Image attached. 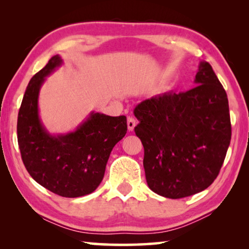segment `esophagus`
Segmentation results:
<instances>
[{
  "instance_id": "obj_1",
  "label": "esophagus",
  "mask_w": 249,
  "mask_h": 249,
  "mask_svg": "<svg viewBox=\"0 0 249 249\" xmlns=\"http://www.w3.org/2000/svg\"><path fill=\"white\" fill-rule=\"evenodd\" d=\"M136 120L133 119V117L128 116L127 117V127H128V130H133L135 128V126H136Z\"/></svg>"
}]
</instances>
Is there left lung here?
Here are the masks:
<instances>
[{"label": "left lung", "mask_w": 249, "mask_h": 249, "mask_svg": "<svg viewBox=\"0 0 249 249\" xmlns=\"http://www.w3.org/2000/svg\"><path fill=\"white\" fill-rule=\"evenodd\" d=\"M195 82L191 90L155 95L134 109L147 184L169 199L210 187L231 142L229 100L209 62H200Z\"/></svg>", "instance_id": "1"}]
</instances>
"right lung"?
Here are the masks:
<instances>
[{"label": "right lung", "instance_id": "obj_1", "mask_svg": "<svg viewBox=\"0 0 249 249\" xmlns=\"http://www.w3.org/2000/svg\"><path fill=\"white\" fill-rule=\"evenodd\" d=\"M62 64L53 56L31 79L18 117V142L24 166L37 183L65 197L90 195L102 181L109 154L127 132L126 116L92 112L65 135H50L38 115L41 84Z\"/></svg>", "mask_w": 249, "mask_h": 249}]
</instances>
